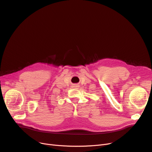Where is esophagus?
<instances>
[{"label":"esophagus","mask_w":152,"mask_h":152,"mask_svg":"<svg viewBox=\"0 0 152 152\" xmlns=\"http://www.w3.org/2000/svg\"><path fill=\"white\" fill-rule=\"evenodd\" d=\"M73 87H77V85H75Z\"/></svg>","instance_id":"obj_1"}]
</instances>
